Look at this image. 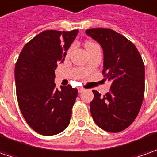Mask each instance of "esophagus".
Instances as JSON below:
<instances>
[{
  "mask_svg": "<svg viewBox=\"0 0 157 157\" xmlns=\"http://www.w3.org/2000/svg\"><path fill=\"white\" fill-rule=\"evenodd\" d=\"M78 90V93H82V92H84V90H85V89H84L83 87H79Z\"/></svg>",
  "mask_w": 157,
  "mask_h": 157,
  "instance_id": "esophagus-1",
  "label": "esophagus"
}]
</instances>
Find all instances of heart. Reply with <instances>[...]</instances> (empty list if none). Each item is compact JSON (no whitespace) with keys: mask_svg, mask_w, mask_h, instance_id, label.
<instances>
[{"mask_svg":"<svg viewBox=\"0 0 157 157\" xmlns=\"http://www.w3.org/2000/svg\"><path fill=\"white\" fill-rule=\"evenodd\" d=\"M86 50H87V52L89 51H91V50H93L94 48H97V47H100L98 44H96V43H94V42H92V41H87L86 43ZM72 50V47H70L69 51L68 52H70Z\"/></svg>","mask_w":157,"mask_h":157,"instance_id":"heart-1","label":"heart"}]
</instances>
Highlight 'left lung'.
I'll return each instance as SVG.
<instances>
[{
    "instance_id": "8db88e82",
    "label": "left lung",
    "mask_w": 157,
    "mask_h": 157,
    "mask_svg": "<svg viewBox=\"0 0 157 157\" xmlns=\"http://www.w3.org/2000/svg\"><path fill=\"white\" fill-rule=\"evenodd\" d=\"M86 33L102 47V74L112 83L110 92L103 96L93 90L91 114L100 128L121 132L133 123L142 106L145 90L142 58L132 42L111 29L94 28Z\"/></svg>"
}]
</instances>
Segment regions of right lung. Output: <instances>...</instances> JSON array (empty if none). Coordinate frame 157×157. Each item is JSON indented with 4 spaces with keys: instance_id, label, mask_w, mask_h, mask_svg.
<instances>
[{
    "instance_id": "1",
    "label": "right lung",
    "mask_w": 157,
    "mask_h": 157,
    "mask_svg": "<svg viewBox=\"0 0 157 157\" xmlns=\"http://www.w3.org/2000/svg\"><path fill=\"white\" fill-rule=\"evenodd\" d=\"M78 29L44 30L22 48L15 67L16 97L29 126L43 136L61 133L70 123L78 89L56 87L55 70L75 39Z\"/></svg>"
}]
</instances>
